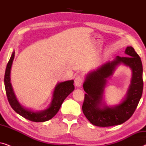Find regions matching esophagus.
Segmentation results:
<instances>
[{"label": "esophagus", "instance_id": "obj_1", "mask_svg": "<svg viewBox=\"0 0 146 146\" xmlns=\"http://www.w3.org/2000/svg\"><path fill=\"white\" fill-rule=\"evenodd\" d=\"M83 82H84V80L82 78V77L81 76L78 75L76 78L75 80H74L75 86L76 87H80L82 85Z\"/></svg>", "mask_w": 146, "mask_h": 146}]
</instances>
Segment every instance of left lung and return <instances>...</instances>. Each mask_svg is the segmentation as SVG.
<instances>
[{"instance_id": "left-lung-1", "label": "left lung", "mask_w": 146, "mask_h": 146, "mask_svg": "<svg viewBox=\"0 0 146 146\" xmlns=\"http://www.w3.org/2000/svg\"><path fill=\"white\" fill-rule=\"evenodd\" d=\"M125 52L127 56H117L114 60L104 64L86 78L83 88L86 94L84 95L82 111L90 123L96 126L109 127L125 122L134 113L140 100L143 86L141 58L131 46H127ZM121 63L133 70V79L127 98L118 106L113 108L105 106L101 109L106 79L112 74L115 66Z\"/></svg>"}]
</instances>
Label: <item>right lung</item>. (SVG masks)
<instances>
[{
    "instance_id": "add662e5",
    "label": "right lung",
    "mask_w": 146,
    "mask_h": 146,
    "mask_svg": "<svg viewBox=\"0 0 146 146\" xmlns=\"http://www.w3.org/2000/svg\"><path fill=\"white\" fill-rule=\"evenodd\" d=\"M15 52H13L7 64L5 79H4L6 94H7L8 101L10 105L16 112L29 120L35 121V122H43V121L49 120L56 114L66 98L74 90V86L73 85L74 80L63 82L59 83L55 87L53 93L52 101L50 107L46 110L38 111V112L29 111V110L25 109V108L22 106L17 101L11 84L10 74H11L12 64L15 58Z\"/></svg>"
}]
</instances>
